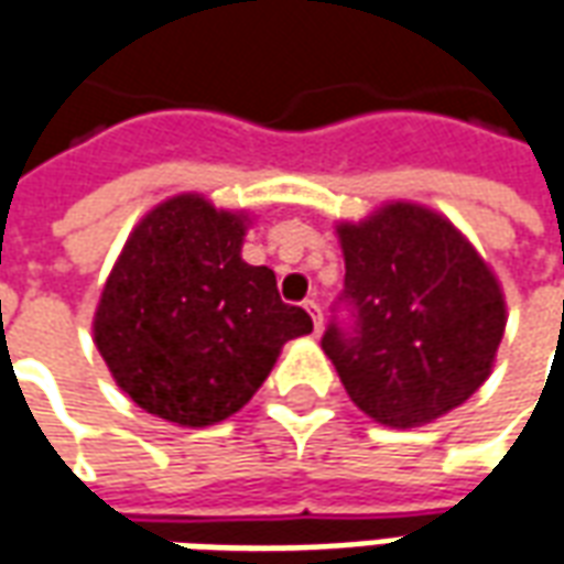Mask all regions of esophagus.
Masks as SVG:
<instances>
[{
	"instance_id": "obj_1",
	"label": "esophagus",
	"mask_w": 564,
	"mask_h": 564,
	"mask_svg": "<svg viewBox=\"0 0 564 564\" xmlns=\"http://www.w3.org/2000/svg\"><path fill=\"white\" fill-rule=\"evenodd\" d=\"M305 311L311 314V319H314V329H323V314H319V302L317 299H307L305 302Z\"/></svg>"
}]
</instances>
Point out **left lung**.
<instances>
[{"instance_id":"left-lung-1","label":"left lung","mask_w":564,"mask_h":564,"mask_svg":"<svg viewBox=\"0 0 564 564\" xmlns=\"http://www.w3.org/2000/svg\"><path fill=\"white\" fill-rule=\"evenodd\" d=\"M335 232L354 326L332 323L323 350L356 408L414 429L468 402L492 375L508 323L496 271L444 214L416 202H387Z\"/></svg>"}]
</instances>
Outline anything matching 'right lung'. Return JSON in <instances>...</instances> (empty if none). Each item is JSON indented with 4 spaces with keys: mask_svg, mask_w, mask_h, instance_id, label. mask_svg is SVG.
I'll return each mask as SVG.
<instances>
[{
    "mask_svg": "<svg viewBox=\"0 0 564 564\" xmlns=\"http://www.w3.org/2000/svg\"><path fill=\"white\" fill-rule=\"evenodd\" d=\"M247 226V210L181 193L129 232L93 341L141 411L189 429L220 423L253 399L283 344L314 329L283 305L269 265L241 259Z\"/></svg>",
    "mask_w": 564,
    "mask_h": 564,
    "instance_id": "right-lung-1",
    "label": "right lung"
}]
</instances>
